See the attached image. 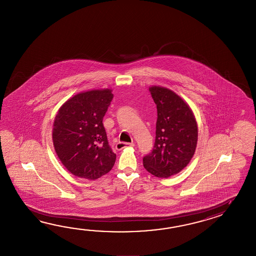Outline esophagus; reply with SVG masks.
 <instances>
[{
  "label": "esophagus",
  "instance_id": "esophagus-1",
  "mask_svg": "<svg viewBox=\"0 0 256 256\" xmlns=\"http://www.w3.org/2000/svg\"><path fill=\"white\" fill-rule=\"evenodd\" d=\"M134 144H132V142H118L117 144H116V146L115 148L117 149V150H122V149H124V148H126V147H132L134 146Z\"/></svg>",
  "mask_w": 256,
  "mask_h": 256
}]
</instances>
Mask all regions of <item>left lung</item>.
<instances>
[{
  "label": "left lung",
  "mask_w": 256,
  "mask_h": 256,
  "mask_svg": "<svg viewBox=\"0 0 256 256\" xmlns=\"http://www.w3.org/2000/svg\"><path fill=\"white\" fill-rule=\"evenodd\" d=\"M158 109L156 142L142 158L144 168L158 178L180 173L196 150L198 126L193 112L183 98L168 88H149Z\"/></svg>",
  "instance_id": "1"
}]
</instances>
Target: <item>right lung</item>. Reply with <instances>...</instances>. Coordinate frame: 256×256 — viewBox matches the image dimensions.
<instances>
[{
	"label": "right lung",
	"mask_w": 256,
	"mask_h": 256,
	"mask_svg": "<svg viewBox=\"0 0 256 256\" xmlns=\"http://www.w3.org/2000/svg\"><path fill=\"white\" fill-rule=\"evenodd\" d=\"M114 98L112 90H92L68 100L56 115L54 151L71 174L88 180L100 178L114 166L102 120Z\"/></svg>",
	"instance_id": "right-lung-1"
}]
</instances>
